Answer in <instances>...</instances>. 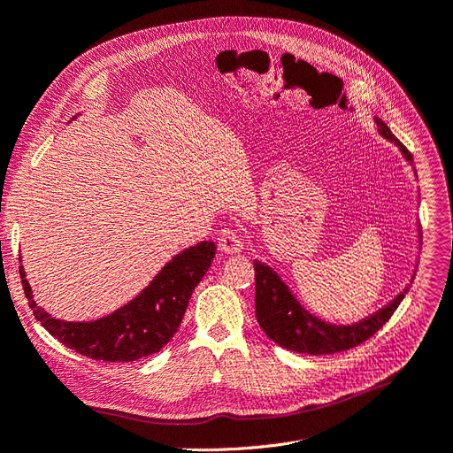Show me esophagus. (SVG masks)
Masks as SVG:
<instances>
[{"label": "esophagus", "mask_w": 453, "mask_h": 453, "mask_svg": "<svg viewBox=\"0 0 453 453\" xmlns=\"http://www.w3.org/2000/svg\"><path fill=\"white\" fill-rule=\"evenodd\" d=\"M218 246H220V250L226 254H241L244 248V241L241 239L237 229L224 227L218 233Z\"/></svg>", "instance_id": "1"}]
</instances>
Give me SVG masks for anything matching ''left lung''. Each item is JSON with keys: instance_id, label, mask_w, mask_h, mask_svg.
<instances>
[{"instance_id": "8db88e82", "label": "left lung", "mask_w": 453, "mask_h": 453, "mask_svg": "<svg viewBox=\"0 0 453 453\" xmlns=\"http://www.w3.org/2000/svg\"><path fill=\"white\" fill-rule=\"evenodd\" d=\"M379 136L394 143L401 157L412 165V157L409 150L397 142V138L390 132L382 119H375ZM414 170V167H412ZM416 173V172H414ZM420 241V239H418ZM256 269V315L257 323L271 338L283 349L295 350V353H308V355H332L340 353V350L353 349L372 338L373 334L387 323L392 313L405 298L414 274L411 276V283H407L405 289L397 293L388 304L379 308L375 313L364 317V319L350 323V325H338L319 319L315 313L308 311L303 303L293 295L291 288L281 276L259 259L254 261Z\"/></svg>"}]
</instances>
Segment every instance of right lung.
Instances as JSON below:
<instances>
[{
  "instance_id": "right-lung-1",
  "label": "right lung",
  "mask_w": 453,
  "mask_h": 453,
  "mask_svg": "<svg viewBox=\"0 0 453 453\" xmlns=\"http://www.w3.org/2000/svg\"><path fill=\"white\" fill-rule=\"evenodd\" d=\"M214 254L216 244L211 241L188 246L167 261L130 303L95 321L58 319L37 304L24 266H20V278L33 315L58 342L93 360L134 362L158 353L173 338Z\"/></svg>"
}]
</instances>
